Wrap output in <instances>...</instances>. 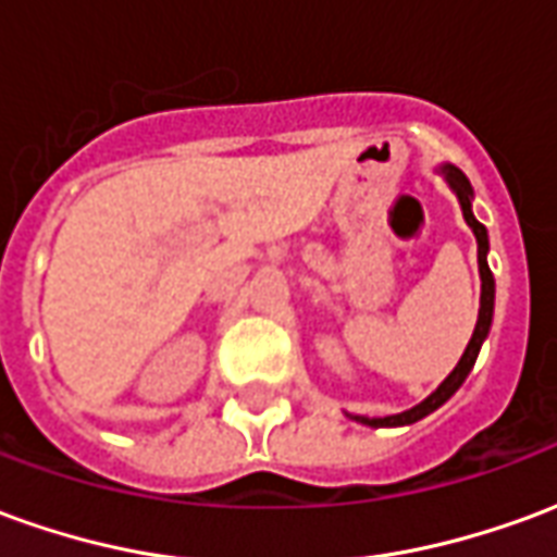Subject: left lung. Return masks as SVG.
Instances as JSON below:
<instances>
[{"instance_id":"1","label":"left lung","mask_w":557,"mask_h":557,"mask_svg":"<svg viewBox=\"0 0 557 557\" xmlns=\"http://www.w3.org/2000/svg\"><path fill=\"white\" fill-rule=\"evenodd\" d=\"M438 172L444 175V182L450 184V190H454L456 199H459V208H462V218H466V223L471 226V232H474V238H478V265H480L478 325H474V334H471V339H468L466 351H462V358H459V363L454 367V373L447 375L442 385L435 387L423 403H418L414 409L399 411V414H391V418H361V414H349V418H355L358 423H367V426H406V423H414V420L426 418L430 411L444 406V403L459 391V385L468 379L471 367H474V361H478L480 346H483V339H486V334H490L492 310H495V277H492L490 262H486V253H490V235H486V226H483V223L474 218V211H471V196H474V190H471V182L466 178V172L456 170V166H450V163L438 166Z\"/></svg>"}]
</instances>
